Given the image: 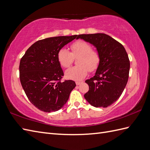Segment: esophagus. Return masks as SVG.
<instances>
[{"label":"esophagus","instance_id":"1","mask_svg":"<svg viewBox=\"0 0 150 150\" xmlns=\"http://www.w3.org/2000/svg\"><path fill=\"white\" fill-rule=\"evenodd\" d=\"M81 83H82V82H79V81H77V82H76V86H79V85L81 84Z\"/></svg>","mask_w":150,"mask_h":150}]
</instances>
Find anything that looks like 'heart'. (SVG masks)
<instances>
[{
	"label": "heart",
	"instance_id": "heart-1",
	"mask_svg": "<svg viewBox=\"0 0 150 150\" xmlns=\"http://www.w3.org/2000/svg\"><path fill=\"white\" fill-rule=\"evenodd\" d=\"M71 52L66 48L59 50L57 54L59 62L62 67L69 68L77 59L78 65L68 69L65 75L68 79L81 81L88 74L89 70L94 71L98 69L100 61V54L98 51L92 49L91 45L84 41L79 40L72 43Z\"/></svg>",
	"mask_w": 150,
	"mask_h": 150
}]
</instances>
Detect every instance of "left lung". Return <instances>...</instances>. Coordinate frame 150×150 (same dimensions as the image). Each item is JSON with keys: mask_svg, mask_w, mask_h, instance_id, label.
Returning a JSON list of instances; mask_svg holds the SVG:
<instances>
[{"mask_svg": "<svg viewBox=\"0 0 150 150\" xmlns=\"http://www.w3.org/2000/svg\"><path fill=\"white\" fill-rule=\"evenodd\" d=\"M79 38L95 45L101 57L95 75L85 81L89 91L84 98L94 107H107L120 98L127 85L130 70L128 54L122 45L105 34H80Z\"/></svg>", "mask_w": 150, "mask_h": 150, "instance_id": "1", "label": "left lung"}]
</instances>
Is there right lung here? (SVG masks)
Here are the masks:
<instances>
[{
	"mask_svg": "<svg viewBox=\"0 0 150 150\" xmlns=\"http://www.w3.org/2000/svg\"><path fill=\"white\" fill-rule=\"evenodd\" d=\"M77 35L38 40L28 48L19 66L21 84L28 99L45 112L63 107L76 86L71 80L61 81L64 73L57 59L59 50Z\"/></svg>",
	"mask_w": 150,
	"mask_h": 150,
	"instance_id": "obj_1",
	"label": "right lung"
}]
</instances>
